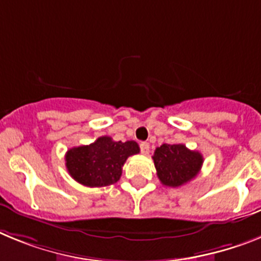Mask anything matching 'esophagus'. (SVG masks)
Returning a JSON list of instances; mask_svg holds the SVG:
<instances>
[{
  "label": "esophagus",
  "mask_w": 261,
  "mask_h": 261,
  "mask_svg": "<svg viewBox=\"0 0 261 261\" xmlns=\"http://www.w3.org/2000/svg\"><path fill=\"white\" fill-rule=\"evenodd\" d=\"M140 151H142L143 155H147V153L149 152V144L147 143V142H142V143H140Z\"/></svg>",
  "instance_id": "34e87169"
}]
</instances>
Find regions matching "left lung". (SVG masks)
Wrapping results in <instances>:
<instances>
[{"label": "left lung", "mask_w": 261, "mask_h": 261, "mask_svg": "<svg viewBox=\"0 0 261 261\" xmlns=\"http://www.w3.org/2000/svg\"><path fill=\"white\" fill-rule=\"evenodd\" d=\"M159 180L165 187L177 188L193 180L201 171L203 158L184 144H163L152 156Z\"/></svg>", "instance_id": "8db88e82"}]
</instances>
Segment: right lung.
I'll return each instance as SVG.
<instances>
[{
    "mask_svg": "<svg viewBox=\"0 0 261 261\" xmlns=\"http://www.w3.org/2000/svg\"><path fill=\"white\" fill-rule=\"evenodd\" d=\"M134 140L114 142L110 137H99L89 146L73 147L65 153V167L71 177L90 188L115 184L128 156L139 153Z\"/></svg>",
    "mask_w": 261,
    "mask_h": 261,
    "instance_id": "1",
    "label": "right lung"
}]
</instances>
